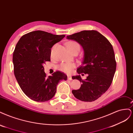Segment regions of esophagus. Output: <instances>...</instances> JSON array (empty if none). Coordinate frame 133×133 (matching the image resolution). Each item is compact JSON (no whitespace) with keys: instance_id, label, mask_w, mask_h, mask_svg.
<instances>
[{"instance_id":"esophagus-1","label":"esophagus","mask_w":133,"mask_h":133,"mask_svg":"<svg viewBox=\"0 0 133 133\" xmlns=\"http://www.w3.org/2000/svg\"><path fill=\"white\" fill-rule=\"evenodd\" d=\"M68 79L70 80H72V78H71V76L70 75H68Z\"/></svg>"}]
</instances>
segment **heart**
<instances>
[{"mask_svg": "<svg viewBox=\"0 0 133 133\" xmlns=\"http://www.w3.org/2000/svg\"><path fill=\"white\" fill-rule=\"evenodd\" d=\"M67 47L70 51L74 50L75 49L80 50L79 44L74 41H70L67 43ZM75 67V64L73 63L65 62L63 63L59 66V69L64 73H69Z\"/></svg>", "mask_w": 133, "mask_h": 133, "instance_id": "heart-1", "label": "heart"}]
</instances>
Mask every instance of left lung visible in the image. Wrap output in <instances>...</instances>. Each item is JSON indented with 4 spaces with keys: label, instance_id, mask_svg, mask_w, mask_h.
I'll return each instance as SVG.
<instances>
[{
    "label": "left lung",
    "instance_id": "obj_1",
    "mask_svg": "<svg viewBox=\"0 0 133 133\" xmlns=\"http://www.w3.org/2000/svg\"><path fill=\"white\" fill-rule=\"evenodd\" d=\"M66 39L76 41L82 46L83 62L76 71L79 74H88L85 80L80 75L72 77L82 83L80 89L73 90L72 93L82 101H95L107 91L114 78L116 63L113 48L96 30H83L66 36Z\"/></svg>",
    "mask_w": 133,
    "mask_h": 133
}]
</instances>
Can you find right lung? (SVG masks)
I'll return each mask as SVG.
<instances>
[{
    "label": "right lung",
    "mask_w": 133,
    "mask_h": 133,
    "mask_svg": "<svg viewBox=\"0 0 133 133\" xmlns=\"http://www.w3.org/2000/svg\"><path fill=\"white\" fill-rule=\"evenodd\" d=\"M64 37L37 30L22 36L15 46L13 55L15 78L22 91L34 101L51 99L59 82L67 79V75L60 71L47 77L43 65L50 61L51 48Z\"/></svg>",
    "instance_id": "1"
}]
</instances>
